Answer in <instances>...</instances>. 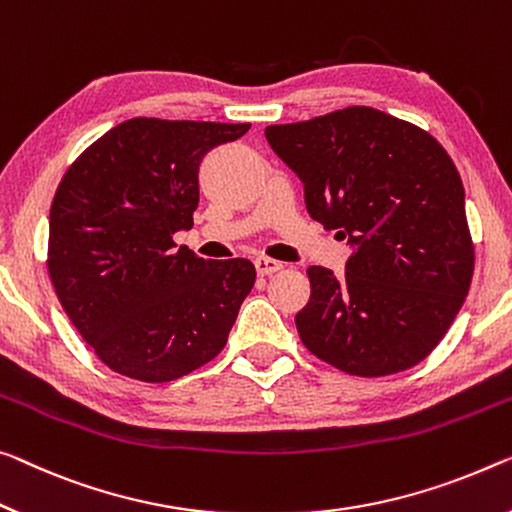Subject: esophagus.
Returning <instances> with one entry per match:
<instances>
[{"instance_id": "1", "label": "esophagus", "mask_w": 512, "mask_h": 512, "mask_svg": "<svg viewBox=\"0 0 512 512\" xmlns=\"http://www.w3.org/2000/svg\"><path fill=\"white\" fill-rule=\"evenodd\" d=\"M254 263H256L258 274H263V277H267V274H274V272L283 270V263L274 261V258H267V256H258Z\"/></svg>"}]
</instances>
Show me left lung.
<instances>
[{
    "label": "left lung",
    "instance_id": "1",
    "mask_svg": "<svg viewBox=\"0 0 512 512\" xmlns=\"http://www.w3.org/2000/svg\"><path fill=\"white\" fill-rule=\"evenodd\" d=\"M265 139L304 183L306 212L355 249L345 274L306 270L295 316L318 359L359 377L407 371L442 341L474 274L465 187L426 130L373 107L270 125Z\"/></svg>",
    "mask_w": 512,
    "mask_h": 512
}]
</instances>
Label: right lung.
<instances>
[{"label": "right lung", "instance_id": "obj_1", "mask_svg": "<svg viewBox=\"0 0 512 512\" xmlns=\"http://www.w3.org/2000/svg\"><path fill=\"white\" fill-rule=\"evenodd\" d=\"M249 128L139 116L93 141L61 178L47 272L70 322L112 371L171 382L226 345L256 267L176 249L174 233L194 224L203 155Z\"/></svg>", "mask_w": 512, "mask_h": 512}]
</instances>
